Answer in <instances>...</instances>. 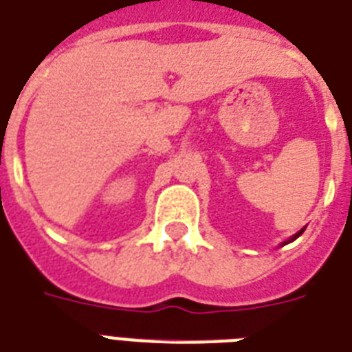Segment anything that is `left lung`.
Listing matches in <instances>:
<instances>
[{"label":"left lung","instance_id":"8db88e82","mask_svg":"<svg viewBox=\"0 0 352 352\" xmlns=\"http://www.w3.org/2000/svg\"><path fill=\"white\" fill-rule=\"evenodd\" d=\"M303 230H305V228H301V230H300V232H298V234H294V235H292V237H290V239H289V241H285L283 245H287V243H292V241H294V239H298V237H300V235H301V234H303Z\"/></svg>","mask_w":352,"mask_h":352}]
</instances>
